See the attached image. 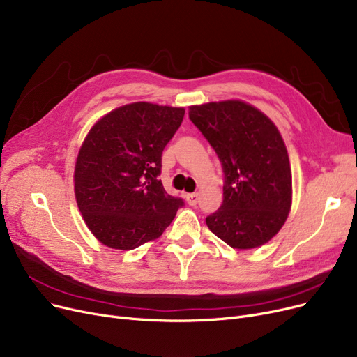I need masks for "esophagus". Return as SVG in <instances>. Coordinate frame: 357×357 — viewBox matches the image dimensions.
<instances>
[{"label":"esophagus","instance_id":"34e87169","mask_svg":"<svg viewBox=\"0 0 357 357\" xmlns=\"http://www.w3.org/2000/svg\"><path fill=\"white\" fill-rule=\"evenodd\" d=\"M185 199H187V203H188L190 206H195L197 203H199V194H197V192L187 194Z\"/></svg>","mask_w":357,"mask_h":357}]
</instances>
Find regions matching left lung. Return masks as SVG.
Here are the masks:
<instances>
[{"instance_id":"1","label":"left lung","mask_w":357,"mask_h":357,"mask_svg":"<svg viewBox=\"0 0 357 357\" xmlns=\"http://www.w3.org/2000/svg\"><path fill=\"white\" fill-rule=\"evenodd\" d=\"M191 122L222 163L223 203L206 218L232 248H255L280 232L291 208L288 153L271 119L240 100L190 107Z\"/></svg>"}]
</instances>
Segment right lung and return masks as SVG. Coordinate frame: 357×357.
Masks as SVG:
<instances>
[{"mask_svg": "<svg viewBox=\"0 0 357 357\" xmlns=\"http://www.w3.org/2000/svg\"><path fill=\"white\" fill-rule=\"evenodd\" d=\"M185 110L151 102L114 109L91 128L75 166V195L104 245L134 250L158 238L183 200L166 192L162 153Z\"/></svg>", "mask_w": 357, "mask_h": 357, "instance_id": "add662e5", "label": "right lung"}]
</instances>
